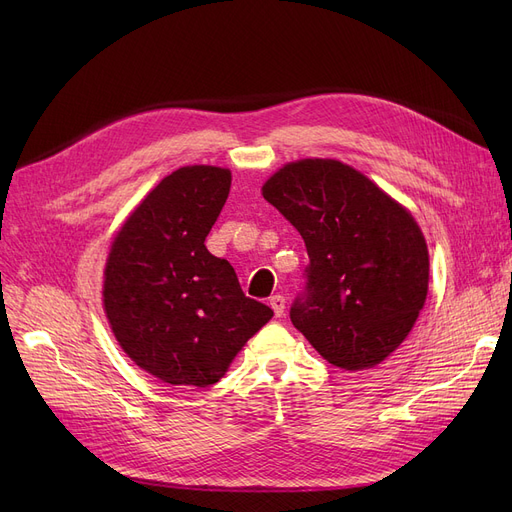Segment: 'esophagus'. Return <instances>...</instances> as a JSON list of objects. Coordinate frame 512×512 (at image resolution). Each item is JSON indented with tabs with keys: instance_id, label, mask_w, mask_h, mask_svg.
<instances>
[{
	"instance_id": "1",
	"label": "esophagus",
	"mask_w": 512,
	"mask_h": 512,
	"mask_svg": "<svg viewBox=\"0 0 512 512\" xmlns=\"http://www.w3.org/2000/svg\"><path fill=\"white\" fill-rule=\"evenodd\" d=\"M270 307L274 309V315H276V317H282V315H284V309H286V299L282 297V294H274V297L270 299Z\"/></svg>"
}]
</instances>
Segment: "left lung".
I'll list each match as a JSON object with an SVG mask.
<instances>
[{
  "instance_id": "obj_1",
  "label": "left lung",
  "mask_w": 512,
  "mask_h": 512,
  "mask_svg": "<svg viewBox=\"0 0 512 512\" xmlns=\"http://www.w3.org/2000/svg\"><path fill=\"white\" fill-rule=\"evenodd\" d=\"M263 197L299 230L309 255L292 326L336 367L382 363L427 297V245L413 215L336 159L284 166Z\"/></svg>"
}]
</instances>
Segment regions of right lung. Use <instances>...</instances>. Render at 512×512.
<instances>
[{
  "instance_id": "right-lung-1",
  "label": "right lung",
  "mask_w": 512,
  "mask_h": 512,
  "mask_svg": "<svg viewBox=\"0 0 512 512\" xmlns=\"http://www.w3.org/2000/svg\"><path fill=\"white\" fill-rule=\"evenodd\" d=\"M232 176L186 166L161 180L112 242L103 305L124 353L161 382H220L245 342L274 311L242 292L234 267L205 238Z\"/></svg>"
}]
</instances>
